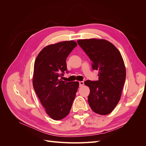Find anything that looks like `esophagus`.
<instances>
[{"mask_svg":"<svg viewBox=\"0 0 146 146\" xmlns=\"http://www.w3.org/2000/svg\"><path fill=\"white\" fill-rule=\"evenodd\" d=\"M79 85H80V86H82L84 85V82H83V81L79 82Z\"/></svg>","mask_w":146,"mask_h":146,"instance_id":"obj_1","label":"esophagus"}]
</instances>
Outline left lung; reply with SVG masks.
I'll return each mask as SVG.
<instances>
[{"instance_id": "8db88e82", "label": "left lung", "mask_w": 146, "mask_h": 146, "mask_svg": "<svg viewBox=\"0 0 146 146\" xmlns=\"http://www.w3.org/2000/svg\"><path fill=\"white\" fill-rule=\"evenodd\" d=\"M80 46L92 61V69L99 70V80H86L90 89L88 101L94 112L110 114L116 107L126 77L121 53L112 43L102 39H79Z\"/></svg>"}]
</instances>
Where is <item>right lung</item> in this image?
<instances>
[{
  "mask_svg": "<svg viewBox=\"0 0 146 146\" xmlns=\"http://www.w3.org/2000/svg\"><path fill=\"white\" fill-rule=\"evenodd\" d=\"M77 46L74 41L48 45L39 53L35 62V91L46 113L56 121L69 113L79 86L78 82H68L59 79L67 71L66 60Z\"/></svg>",
  "mask_w": 146,
  "mask_h": 146,
  "instance_id": "add662e5",
  "label": "right lung"
}]
</instances>
